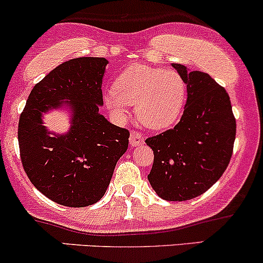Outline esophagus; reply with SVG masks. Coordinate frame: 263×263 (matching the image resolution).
<instances>
[{"label":"esophagus","mask_w":263,"mask_h":263,"mask_svg":"<svg viewBox=\"0 0 263 263\" xmlns=\"http://www.w3.org/2000/svg\"><path fill=\"white\" fill-rule=\"evenodd\" d=\"M129 143L132 146H143L145 144V139L141 133H138L135 130L130 132V137H129Z\"/></svg>","instance_id":"1"}]
</instances>
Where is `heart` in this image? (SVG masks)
<instances>
[{
  "label": "heart",
  "mask_w": 263,
  "mask_h": 263,
  "mask_svg": "<svg viewBox=\"0 0 263 263\" xmlns=\"http://www.w3.org/2000/svg\"><path fill=\"white\" fill-rule=\"evenodd\" d=\"M104 99L120 119L126 117L129 105L135 104L138 120L146 128L161 130L178 122L186 100V84L174 70L132 64L120 73Z\"/></svg>",
  "instance_id": "heart-1"
}]
</instances>
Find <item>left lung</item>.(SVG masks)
<instances>
[{
	"mask_svg": "<svg viewBox=\"0 0 263 263\" xmlns=\"http://www.w3.org/2000/svg\"><path fill=\"white\" fill-rule=\"evenodd\" d=\"M187 89L185 110L173 129L147 138L154 163L147 175L161 199L186 201L208 191L234 152L236 119L225 88L208 73L173 63Z\"/></svg>",
	"mask_w": 263,
	"mask_h": 263,
	"instance_id": "left-lung-1",
	"label": "left lung"
}]
</instances>
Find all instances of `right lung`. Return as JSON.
<instances>
[{
    "mask_svg": "<svg viewBox=\"0 0 263 263\" xmlns=\"http://www.w3.org/2000/svg\"><path fill=\"white\" fill-rule=\"evenodd\" d=\"M107 64L98 57L60 64L34 85L20 117V155L28 179L44 196L68 208L99 201L128 149V129L99 114ZM63 102L73 109L72 126L67 135H52L42 113Z\"/></svg>",
    "mask_w": 263,
    "mask_h": 263,
    "instance_id": "right-lung-1",
    "label": "right lung"
}]
</instances>
